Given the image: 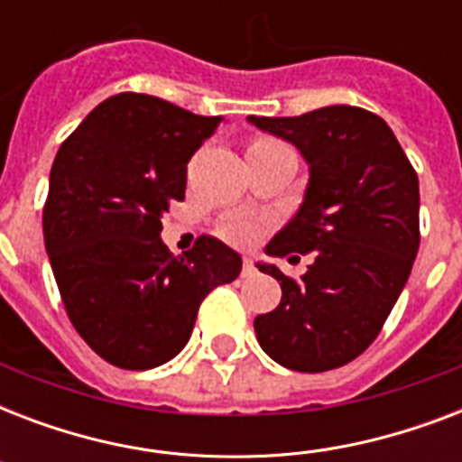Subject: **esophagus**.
<instances>
[{
    "label": "esophagus",
    "instance_id": "esophagus-1",
    "mask_svg": "<svg viewBox=\"0 0 462 462\" xmlns=\"http://www.w3.org/2000/svg\"><path fill=\"white\" fill-rule=\"evenodd\" d=\"M252 275H256L254 259H245V263H242V278H252Z\"/></svg>",
    "mask_w": 462,
    "mask_h": 462
}]
</instances>
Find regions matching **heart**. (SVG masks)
I'll return each instance as SVG.
<instances>
[{
    "mask_svg": "<svg viewBox=\"0 0 462 462\" xmlns=\"http://www.w3.org/2000/svg\"><path fill=\"white\" fill-rule=\"evenodd\" d=\"M254 146H278V143H273V141H256ZM261 232H263V225L252 216H235L223 225L225 239H230L235 245H252V242L259 239Z\"/></svg>",
    "mask_w": 462,
    "mask_h": 462,
    "instance_id": "b5f03b06",
    "label": "heart"
}]
</instances>
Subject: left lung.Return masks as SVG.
Instances as JSON below:
<instances>
[{
  "mask_svg": "<svg viewBox=\"0 0 462 462\" xmlns=\"http://www.w3.org/2000/svg\"><path fill=\"white\" fill-rule=\"evenodd\" d=\"M288 141L309 167L302 206L266 245L268 256L314 254L302 281L259 261L281 304L254 319L268 357L295 372H328L372 345L420 249V181L391 126L352 105L302 117H246Z\"/></svg>",
  "mask_w": 462,
  "mask_h": 462,
  "instance_id": "8db88e82",
  "label": "left lung"
}]
</instances>
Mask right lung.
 <instances>
[{
    "instance_id": "obj_1",
    "label": "right lung",
    "mask_w": 462,
    "mask_h": 462,
    "mask_svg": "<svg viewBox=\"0 0 462 462\" xmlns=\"http://www.w3.org/2000/svg\"><path fill=\"white\" fill-rule=\"evenodd\" d=\"M223 125L143 93L97 105L61 143L42 213L45 249L67 314L122 369H153L191 337L203 297L242 271V256L201 237L177 259L162 216L184 199L187 162Z\"/></svg>"
}]
</instances>
